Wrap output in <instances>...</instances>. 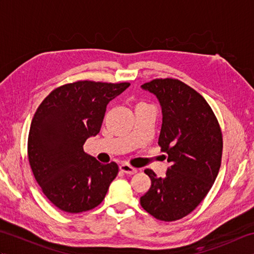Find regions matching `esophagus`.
I'll list each match as a JSON object with an SVG mask.
<instances>
[{
  "instance_id": "1",
  "label": "esophagus",
  "mask_w": 254,
  "mask_h": 254,
  "mask_svg": "<svg viewBox=\"0 0 254 254\" xmlns=\"http://www.w3.org/2000/svg\"><path fill=\"white\" fill-rule=\"evenodd\" d=\"M120 170L122 172H124V174H127V175H134V174H136V172H137V170L135 168H133V167H131L130 165H127V164L120 165Z\"/></svg>"
}]
</instances>
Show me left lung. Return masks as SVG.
Masks as SVG:
<instances>
[{
  "instance_id": "obj_1",
  "label": "left lung",
  "mask_w": 254,
  "mask_h": 254,
  "mask_svg": "<svg viewBox=\"0 0 254 254\" xmlns=\"http://www.w3.org/2000/svg\"><path fill=\"white\" fill-rule=\"evenodd\" d=\"M141 87L159 101L158 145L170 163L164 178L144 170L152 186L141 205L155 218L174 222L190 214L215 182L222 163V131L206 100L180 80L154 79Z\"/></svg>"
}]
</instances>
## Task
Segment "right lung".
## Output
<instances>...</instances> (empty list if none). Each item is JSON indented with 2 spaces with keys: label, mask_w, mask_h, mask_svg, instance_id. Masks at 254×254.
Masks as SVG:
<instances>
[{
  "label": "right lung",
  "mask_w": 254,
  "mask_h": 254,
  "mask_svg": "<svg viewBox=\"0 0 254 254\" xmlns=\"http://www.w3.org/2000/svg\"><path fill=\"white\" fill-rule=\"evenodd\" d=\"M130 83L80 80L55 89L38 108L28 135V159L49 201L67 213H82L102 202L118 175L84 152L86 139L99 133L107 105Z\"/></svg>",
  "instance_id": "1"
}]
</instances>
